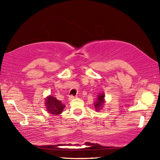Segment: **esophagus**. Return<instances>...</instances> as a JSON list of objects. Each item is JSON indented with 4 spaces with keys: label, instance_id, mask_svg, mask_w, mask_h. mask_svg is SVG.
Instances as JSON below:
<instances>
[{
    "label": "esophagus",
    "instance_id": "1",
    "mask_svg": "<svg viewBox=\"0 0 160 160\" xmlns=\"http://www.w3.org/2000/svg\"><path fill=\"white\" fill-rule=\"evenodd\" d=\"M76 98V97H74V96H73V95H69L68 100H71L74 99V98Z\"/></svg>",
    "mask_w": 160,
    "mask_h": 160
}]
</instances>
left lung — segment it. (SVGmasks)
Wrapping results in <instances>:
<instances>
[{
	"label": "left lung",
	"instance_id": "left-lung-1",
	"mask_svg": "<svg viewBox=\"0 0 160 160\" xmlns=\"http://www.w3.org/2000/svg\"><path fill=\"white\" fill-rule=\"evenodd\" d=\"M104 103H105V95H104V93L99 94V95H98L97 100H96L95 104H94V106H95V110L97 111H99L100 109H102V107H103Z\"/></svg>",
	"mask_w": 160,
	"mask_h": 160
}]
</instances>
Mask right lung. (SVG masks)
<instances>
[{
  "label": "right lung",
  "instance_id": "obj_1",
  "mask_svg": "<svg viewBox=\"0 0 160 160\" xmlns=\"http://www.w3.org/2000/svg\"><path fill=\"white\" fill-rule=\"evenodd\" d=\"M45 105L48 113L54 116L60 114L65 106V105L62 103L60 100H58L56 98L51 95L48 96L46 98Z\"/></svg>",
  "mask_w": 160,
  "mask_h": 160
}]
</instances>
